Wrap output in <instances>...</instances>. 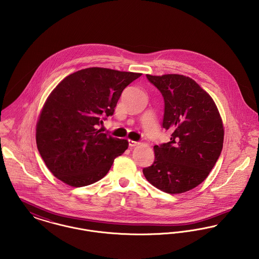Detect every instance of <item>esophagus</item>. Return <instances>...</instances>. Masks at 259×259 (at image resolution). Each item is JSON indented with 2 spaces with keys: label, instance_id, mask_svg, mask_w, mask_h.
<instances>
[{
  "label": "esophagus",
  "instance_id": "34e87169",
  "mask_svg": "<svg viewBox=\"0 0 259 259\" xmlns=\"http://www.w3.org/2000/svg\"><path fill=\"white\" fill-rule=\"evenodd\" d=\"M128 142H129L130 147H135V146L139 145V142H136V141H133V140H128Z\"/></svg>",
  "mask_w": 259,
  "mask_h": 259
}]
</instances>
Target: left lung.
Masks as SVG:
<instances>
[{
  "mask_svg": "<svg viewBox=\"0 0 259 259\" xmlns=\"http://www.w3.org/2000/svg\"><path fill=\"white\" fill-rule=\"evenodd\" d=\"M162 93V126L170 142L154 146L155 161L144 168L147 181L168 194H182L202 183L221 156L224 125L212 98L194 79L181 74L146 75Z\"/></svg>",
  "mask_w": 259,
  "mask_h": 259,
  "instance_id": "obj_1",
  "label": "left lung"
}]
</instances>
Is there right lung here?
<instances>
[{"mask_svg": "<svg viewBox=\"0 0 259 259\" xmlns=\"http://www.w3.org/2000/svg\"><path fill=\"white\" fill-rule=\"evenodd\" d=\"M142 73L102 67L78 70L48 97L36 123V146L49 170L71 187L101 180L128 141L102 133L122 91Z\"/></svg>", "mask_w": 259, "mask_h": 259, "instance_id": "obj_1", "label": "right lung"}]
</instances>
